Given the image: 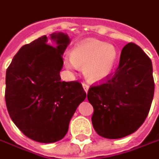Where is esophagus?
<instances>
[{
  "label": "esophagus",
  "instance_id": "34e87169",
  "mask_svg": "<svg viewBox=\"0 0 159 159\" xmlns=\"http://www.w3.org/2000/svg\"><path fill=\"white\" fill-rule=\"evenodd\" d=\"M83 87L84 89V91L87 93L88 92V89H89V85L86 84V83H83Z\"/></svg>",
  "mask_w": 159,
  "mask_h": 159
}]
</instances>
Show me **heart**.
Instances as JSON below:
<instances>
[{"instance_id":"b5f03b06","label":"heart","mask_w":159,"mask_h":159,"mask_svg":"<svg viewBox=\"0 0 159 159\" xmlns=\"http://www.w3.org/2000/svg\"><path fill=\"white\" fill-rule=\"evenodd\" d=\"M116 59L117 51L113 46L90 39L78 44L72 50L71 60L66 63L68 66L84 68L89 81L99 83L110 76Z\"/></svg>"}]
</instances>
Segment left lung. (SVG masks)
I'll use <instances>...</instances> for the list:
<instances>
[{"label":"left lung","mask_w":159,"mask_h":159,"mask_svg":"<svg viewBox=\"0 0 159 159\" xmlns=\"http://www.w3.org/2000/svg\"><path fill=\"white\" fill-rule=\"evenodd\" d=\"M154 90L150 58L138 45L128 43L115 73L88 90L87 99L93 107L92 123L97 134L116 139L135 132L149 112Z\"/></svg>","instance_id":"8db88e82"}]
</instances>
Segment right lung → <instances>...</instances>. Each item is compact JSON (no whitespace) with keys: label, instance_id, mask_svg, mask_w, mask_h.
<instances>
[{"label":"right lung","instance_id":"1","mask_svg":"<svg viewBox=\"0 0 159 159\" xmlns=\"http://www.w3.org/2000/svg\"><path fill=\"white\" fill-rule=\"evenodd\" d=\"M57 46L42 36L24 45L6 71L5 102L14 124L24 135L40 143H53L67 133L76 108L86 97L78 81H61L67 35L53 33Z\"/></svg>","mask_w":159,"mask_h":159}]
</instances>
